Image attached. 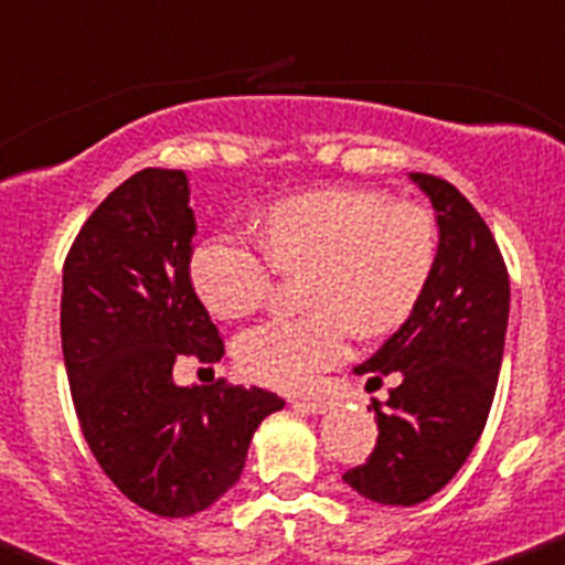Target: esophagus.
I'll return each instance as SVG.
<instances>
[{"label":"esophagus","mask_w":565,"mask_h":565,"mask_svg":"<svg viewBox=\"0 0 565 565\" xmlns=\"http://www.w3.org/2000/svg\"><path fill=\"white\" fill-rule=\"evenodd\" d=\"M292 405L305 407V411H310V414H327V411L333 407V402H327V399H292Z\"/></svg>","instance_id":"34e87169"}]
</instances>
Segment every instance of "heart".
I'll use <instances>...</instances> for the list:
<instances>
[{
  "instance_id": "obj_1",
  "label": "heart",
  "mask_w": 565,
  "mask_h": 565,
  "mask_svg": "<svg viewBox=\"0 0 565 565\" xmlns=\"http://www.w3.org/2000/svg\"><path fill=\"white\" fill-rule=\"evenodd\" d=\"M260 253L230 230L198 241L189 281L217 319L258 310L275 269L312 267L298 319H269L235 341L238 367L260 385L307 391L348 353L350 330L391 333L419 305L436 264V224L419 203L376 189L330 186L260 212Z\"/></svg>"
}]
</instances>
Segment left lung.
<instances>
[{
  "label": "left lung",
  "instance_id": "obj_1",
  "mask_svg": "<svg viewBox=\"0 0 565 565\" xmlns=\"http://www.w3.org/2000/svg\"><path fill=\"white\" fill-rule=\"evenodd\" d=\"M436 210L439 246L430 281L405 324L355 373L396 379L373 402L376 448L344 473L382 505H416L454 480L486 428L509 327V269L494 235L448 180L411 174Z\"/></svg>",
  "mask_w": 565,
  "mask_h": 565
}]
</instances>
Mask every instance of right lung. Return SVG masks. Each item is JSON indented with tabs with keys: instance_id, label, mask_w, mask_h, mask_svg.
Instances as JSON below:
<instances>
[{
	"instance_id": "1",
	"label": "right lung",
	"mask_w": 565,
	"mask_h": 565,
	"mask_svg": "<svg viewBox=\"0 0 565 565\" xmlns=\"http://www.w3.org/2000/svg\"><path fill=\"white\" fill-rule=\"evenodd\" d=\"M194 230L186 174L143 169L92 212L63 267L60 333L79 428L108 480L158 516L221 500L255 428L284 407L260 387L174 385L178 359L224 355L189 281Z\"/></svg>"
}]
</instances>
